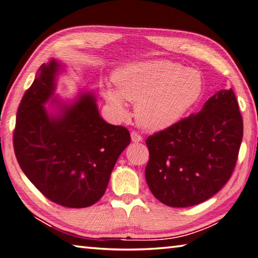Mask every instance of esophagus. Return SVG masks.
Listing matches in <instances>:
<instances>
[{
	"mask_svg": "<svg viewBox=\"0 0 258 258\" xmlns=\"http://www.w3.org/2000/svg\"><path fill=\"white\" fill-rule=\"evenodd\" d=\"M131 140H132V142L139 143V142H142V137L137 132H132L131 133Z\"/></svg>",
	"mask_w": 258,
	"mask_h": 258,
	"instance_id": "esophagus-1",
	"label": "esophagus"
}]
</instances>
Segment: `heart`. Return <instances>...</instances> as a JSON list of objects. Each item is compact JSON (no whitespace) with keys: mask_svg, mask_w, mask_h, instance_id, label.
<instances>
[{"mask_svg":"<svg viewBox=\"0 0 258 258\" xmlns=\"http://www.w3.org/2000/svg\"><path fill=\"white\" fill-rule=\"evenodd\" d=\"M115 88L101 87V95L117 118L128 115L126 101L135 104L138 124L160 132L177 124L193 108L203 92L198 70L169 59H149L126 65L115 73Z\"/></svg>","mask_w":258,"mask_h":258,"instance_id":"heart-1","label":"heart"}]
</instances>
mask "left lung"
<instances>
[{
  "instance_id": "left-lung-1",
  "label": "left lung",
  "mask_w": 258,
  "mask_h": 258,
  "mask_svg": "<svg viewBox=\"0 0 258 258\" xmlns=\"http://www.w3.org/2000/svg\"><path fill=\"white\" fill-rule=\"evenodd\" d=\"M242 118L232 89L220 90L171 127L149 137L145 179L154 198L187 208L212 198L235 169Z\"/></svg>"
}]
</instances>
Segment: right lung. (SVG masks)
Wrapping results in <instances>:
<instances>
[{
    "mask_svg": "<svg viewBox=\"0 0 258 258\" xmlns=\"http://www.w3.org/2000/svg\"><path fill=\"white\" fill-rule=\"evenodd\" d=\"M62 70L55 58L39 68L19 105L13 145L22 171L41 194L63 207L88 208L105 194L131 137L102 119L92 91L69 101L55 95Z\"/></svg>",
    "mask_w": 258,
    "mask_h": 258,
    "instance_id": "1",
    "label": "right lung"
}]
</instances>
